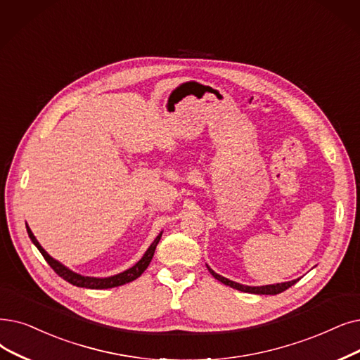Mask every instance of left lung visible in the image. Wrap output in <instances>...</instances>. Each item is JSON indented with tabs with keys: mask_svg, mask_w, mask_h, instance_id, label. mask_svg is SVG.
I'll return each instance as SVG.
<instances>
[{
	"mask_svg": "<svg viewBox=\"0 0 360 360\" xmlns=\"http://www.w3.org/2000/svg\"><path fill=\"white\" fill-rule=\"evenodd\" d=\"M209 272L217 279L221 281L222 284L225 285H229L231 288H236V290H240V291H244V292H252V294H271V295H275V294H279L285 291L287 288H290L291 285H294L297 281L299 279H294V281H288V283H281V284H272V285H262V287H250V285H243V284H238V283H233V281L225 278V276H221L219 274H216L213 269H210L207 266Z\"/></svg>",
	"mask_w": 360,
	"mask_h": 360,
	"instance_id": "8db88e82",
	"label": "left lung"
}]
</instances>
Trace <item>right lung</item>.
I'll use <instances>...</instances> for the list:
<instances>
[{"instance_id": "right-lung-1", "label": "right lung", "mask_w": 360, "mask_h": 360, "mask_svg": "<svg viewBox=\"0 0 360 360\" xmlns=\"http://www.w3.org/2000/svg\"><path fill=\"white\" fill-rule=\"evenodd\" d=\"M26 231L29 233V238L32 240V243L37 245V248L39 250V253L44 256V259L46 260V263L50 264V266L54 269V272L63 278L65 281H68V283H70L72 285H76V287H82V288H92V290H103V288H113V287H119V285H123V284H128L131 283V281L136 279L138 276H141V274L148 268V264L154 256V252H155V247H158L160 238H162V233L160 232L158 237H155V240L151 243V245L148 247L147 252L144 253V256L141 257V260H139L138 263H135L132 268L127 269L122 274H117V275H113V276H108V278H92V276H84V275H79L76 274L73 271H70L69 268H66L65 264H61L60 262L54 260L49 253L45 252V250L41 247V244L38 243V240L35 238V236L32 233V231H30V228L26 225Z\"/></svg>"}]
</instances>
